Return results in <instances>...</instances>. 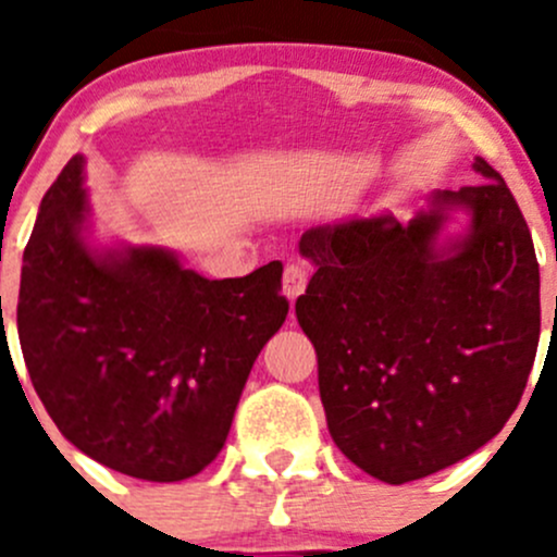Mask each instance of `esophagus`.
<instances>
[{
  "instance_id": "1",
  "label": "esophagus",
  "mask_w": 557,
  "mask_h": 557,
  "mask_svg": "<svg viewBox=\"0 0 557 557\" xmlns=\"http://www.w3.org/2000/svg\"><path fill=\"white\" fill-rule=\"evenodd\" d=\"M307 288V269L299 263H288L283 272V290L288 296V301H296Z\"/></svg>"
}]
</instances>
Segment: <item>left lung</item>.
<instances>
[{
    "instance_id": "obj_1",
    "label": "left lung",
    "mask_w": 557,
    "mask_h": 557,
    "mask_svg": "<svg viewBox=\"0 0 557 557\" xmlns=\"http://www.w3.org/2000/svg\"><path fill=\"white\" fill-rule=\"evenodd\" d=\"M301 234L314 263L296 318L318 352L331 440L387 485L480 450L518 409L539 347V263L504 177ZM455 211L467 226L445 235Z\"/></svg>"
}]
</instances>
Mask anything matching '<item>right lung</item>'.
I'll return each mask as SVG.
<instances>
[{"mask_svg":"<svg viewBox=\"0 0 557 557\" xmlns=\"http://www.w3.org/2000/svg\"><path fill=\"white\" fill-rule=\"evenodd\" d=\"M72 156L24 250L18 339L61 434L148 482L199 474L226 445L258 352L280 331L283 263L207 280L159 245H94Z\"/></svg>","mask_w":557,"mask_h":557,"instance_id":"1","label":"right lung"}]
</instances>
